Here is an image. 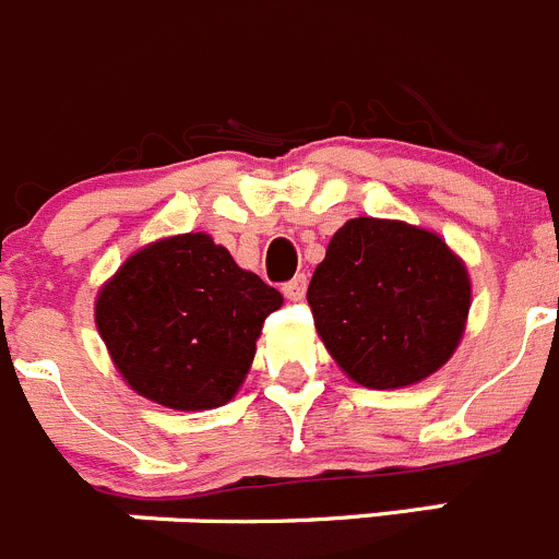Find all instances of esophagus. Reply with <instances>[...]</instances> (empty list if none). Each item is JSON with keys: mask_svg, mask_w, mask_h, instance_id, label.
Listing matches in <instances>:
<instances>
[{"mask_svg": "<svg viewBox=\"0 0 559 559\" xmlns=\"http://www.w3.org/2000/svg\"><path fill=\"white\" fill-rule=\"evenodd\" d=\"M305 290H307V276L305 274H296L294 280H290V283L283 285V294L288 296L290 301L301 299V296H305Z\"/></svg>", "mask_w": 559, "mask_h": 559, "instance_id": "1", "label": "esophagus"}]
</instances>
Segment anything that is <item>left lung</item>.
I'll use <instances>...</instances> for the list:
<instances>
[{"instance_id": "8db88e82", "label": "left lung", "mask_w": 559, "mask_h": 559, "mask_svg": "<svg viewBox=\"0 0 559 559\" xmlns=\"http://www.w3.org/2000/svg\"><path fill=\"white\" fill-rule=\"evenodd\" d=\"M307 301L337 366L388 391L424 380L454 355L471 283L435 233L362 216L332 235Z\"/></svg>"}]
</instances>
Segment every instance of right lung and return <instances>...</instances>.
<instances>
[{
  "instance_id": "obj_1",
  "label": "right lung",
  "mask_w": 559,
  "mask_h": 559,
  "mask_svg": "<svg viewBox=\"0 0 559 559\" xmlns=\"http://www.w3.org/2000/svg\"><path fill=\"white\" fill-rule=\"evenodd\" d=\"M283 294L204 233L132 254L96 299V326L132 391L171 409L222 407Z\"/></svg>"
}]
</instances>
